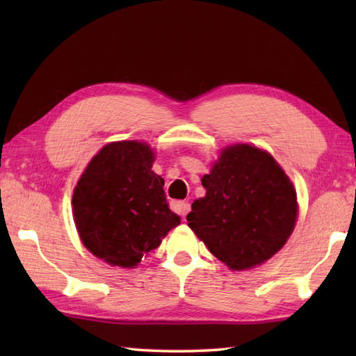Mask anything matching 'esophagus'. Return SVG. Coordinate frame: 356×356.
I'll return each mask as SVG.
<instances>
[{"mask_svg": "<svg viewBox=\"0 0 356 356\" xmlns=\"http://www.w3.org/2000/svg\"><path fill=\"white\" fill-rule=\"evenodd\" d=\"M171 209L176 214H179L180 217H184V216L188 214V211H190V203L184 202V200H176V202L171 203Z\"/></svg>", "mask_w": 356, "mask_h": 356, "instance_id": "esophagus-1", "label": "esophagus"}]
</instances>
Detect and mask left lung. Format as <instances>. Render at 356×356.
<instances>
[{"mask_svg": "<svg viewBox=\"0 0 356 356\" xmlns=\"http://www.w3.org/2000/svg\"><path fill=\"white\" fill-rule=\"evenodd\" d=\"M202 185L207 195L194 200L188 226L229 269L259 266L291 237L297 193L266 151L248 143L226 147Z\"/></svg>", "mask_w": 356, "mask_h": 356, "instance_id": "1", "label": "left lung"}]
</instances>
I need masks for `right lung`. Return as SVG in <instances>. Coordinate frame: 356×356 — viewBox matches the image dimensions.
I'll use <instances>...</instances> for the list:
<instances>
[{
    "label": "right lung",
    "mask_w": 356,
    "mask_h": 356,
    "mask_svg": "<svg viewBox=\"0 0 356 356\" xmlns=\"http://www.w3.org/2000/svg\"><path fill=\"white\" fill-rule=\"evenodd\" d=\"M154 153L138 140L111 142L82 172L73 217L82 243L111 266L134 268L180 223L166 203Z\"/></svg>",
    "instance_id": "right-lung-1"
}]
</instances>
